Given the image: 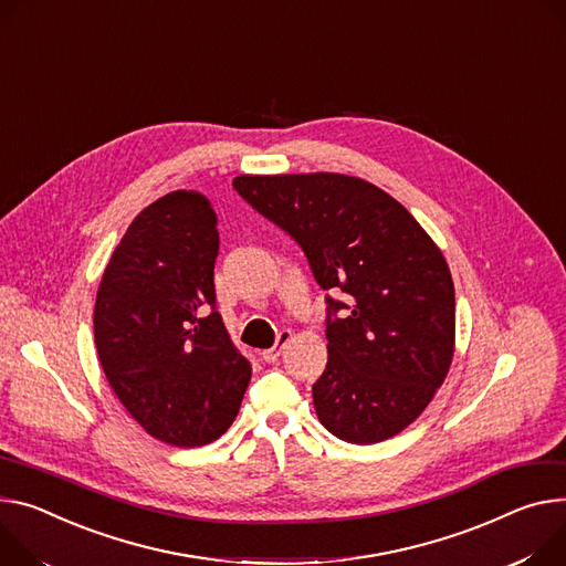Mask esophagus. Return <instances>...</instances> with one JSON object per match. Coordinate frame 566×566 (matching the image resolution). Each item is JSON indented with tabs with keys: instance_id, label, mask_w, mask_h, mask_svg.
Listing matches in <instances>:
<instances>
[{
	"instance_id": "34e87169",
	"label": "esophagus",
	"mask_w": 566,
	"mask_h": 566,
	"mask_svg": "<svg viewBox=\"0 0 566 566\" xmlns=\"http://www.w3.org/2000/svg\"><path fill=\"white\" fill-rule=\"evenodd\" d=\"M289 340H291V332H289V329H282V332L277 334V340H275V345L262 352V358H264V361H266V364H273V361H277L280 354H282V349L289 345Z\"/></svg>"
}]
</instances>
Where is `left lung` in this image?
I'll use <instances>...</instances> for the list:
<instances>
[{
    "instance_id": "8db88e82",
    "label": "left lung",
    "mask_w": 566,
    "mask_h": 566,
    "mask_svg": "<svg viewBox=\"0 0 566 566\" xmlns=\"http://www.w3.org/2000/svg\"><path fill=\"white\" fill-rule=\"evenodd\" d=\"M232 187L302 248L327 291L329 356L312 388L323 427L352 444L406 429L453 356L455 297L438 245L392 196L361 178L239 176Z\"/></svg>"
}]
</instances>
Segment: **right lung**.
Returning a JSON list of instances; mask_svg holds the SVG:
<instances>
[{
	"mask_svg": "<svg viewBox=\"0 0 566 566\" xmlns=\"http://www.w3.org/2000/svg\"><path fill=\"white\" fill-rule=\"evenodd\" d=\"M217 214L171 191L135 217L94 304V343L115 395L163 442L200 447L234 422L252 368L217 312Z\"/></svg>",
	"mask_w": 566,
	"mask_h": 566,
	"instance_id": "right-lung-1",
	"label": "right lung"
}]
</instances>
